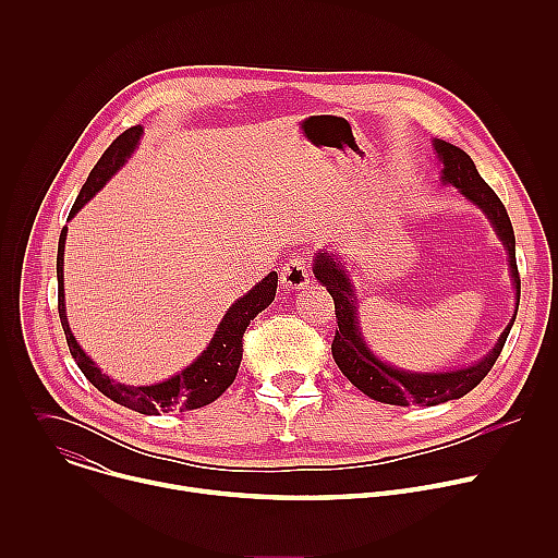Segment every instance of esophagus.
Here are the masks:
<instances>
[{
    "instance_id": "obj_1",
    "label": "esophagus",
    "mask_w": 558,
    "mask_h": 558,
    "mask_svg": "<svg viewBox=\"0 0 558 558\" xmlns=\"http://www.w3.org/2000/svg\"><path fill=\"white\" fill-rule=\"evenodd\" d=\"M280 284L287 291H298L308 284V263L302 256H293L282 269H280Z\"/></svg>"
}]
</instances>
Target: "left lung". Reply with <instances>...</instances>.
Returning a JSON list of instances; mask_svg holds the SVG:
<instances>
[{"label":"left lung","instance_id":"8db88e82","mask_svg":"<svg viewBox=\"0 0 558 558\" xmlns=\"http://www.w3.org/2000/svg\"><path fill=\"white\" fill-rule=\"evenodd\" d=\"M435 149L444 163V183L454 185L470 203L482 207L490 222L495 225L499 238L504 241L508 256H510V271L517 289V308H519V295H521V278L517 267V254H514V229L510 222V216L501 203V198L495 194V190L476 172L472 158L446 143L435 141ZM315 278L320 280L327 291L333 298L336 304V317L338 329L333 336L331 353L340 371L347 375V379L357 386L364 395L373 397L377 402L395 404V407H437L448 400H459L465 392H470L476 384H480L490 368L495 366L497 357L504 351V344L508 340V333L512 329V323L517 317V308L510 325L501 333L497 347L482 360L468 368L450 371V373H407L397 371L381 360H377L368 347L362 340V331L357 329V311H355V293L351 289V282L347 278V271L342 269V263L329 254H320L315 258L313 267Z\"/></svg>","mask_w":558,"mask_h":558}]
</instances>
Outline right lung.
<instances>
[{
  "instance_id": "add662e5",
  "label": "right lung",
  "mask_w": 558,
  "mask_h": 558,
  "mask_svg": "<svg viewBox=\"0 0 558 558\" xmlns=\"http://www.w3.org/2000/svg\"><path fill=\"white\" fill-rule=\"evenodd\" d=\"M141 125H134L119 134L112 145L104 151V156L93 168L86 185L78 192L70 216L72 218L78 209H82L104 185L106 181L125 163L130 151L136 147L141 136ZM68 229H61L59 235V250H57V282H59V317L61 327L65 333L68 349L82 368V373L90 379L95 388H99L112 402L136 411L141 415H158L170 411H194L201 407L211 404L214 400L229 388V384L238 375V366L243 360V336L254 317L265 311L274 298L278 287V274L271 271L267 278H263L247 295H243L238 302L229 306L225 313L222 323L211 338L209 347L201 353L198 360H194L187 368H183L179 375H174L168 381L154 384V386H125L119 381H112L108 375H104L95 362L76 344L65 317V304H63V245H65Z\"/></svg>"
}]
</instances>
